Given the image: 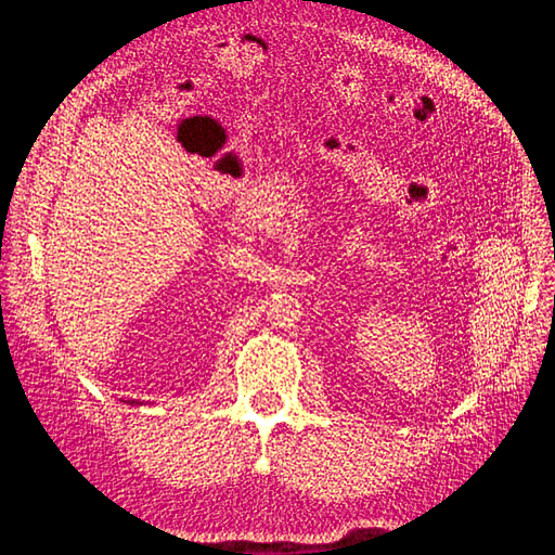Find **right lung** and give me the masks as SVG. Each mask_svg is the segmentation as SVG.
Masks as SVG:
<instances>
[{"mask_svg":"<svg viewBox=\"0 0 555 555\" xmlns=\"http://www.w3.org/2000/svg\"><path fill=\"white\" fill-rule=\"evenodd\" d=\"M126 403H131V405H133V403H135V400H126ZM140 405H143V403H140Z\"/></svg>","mask_w":555,"mask_h":555,"instance_id":"obj_1","label":"right lung"}]
</instances>
